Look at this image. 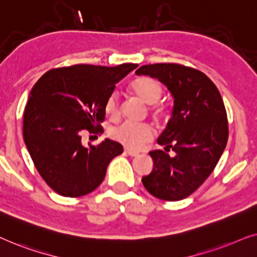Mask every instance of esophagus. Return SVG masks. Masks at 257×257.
I'll return each mask as SVG.
<instances>
[{"label":"esophagus","mask_w":257,"mask_h":257,"mask_svg":"<svg viewBox=\"0 0 257 257\" xmlns=\"http://www.w3.org/2000/svg\"><path fill=\"white\" fill-rule=\"evenodd\" d=\"M124 152L128 154L129 156H138L139 155V152H135V150H132V149H124Z\"/></svg>","instance_id":"34e87169"}]
</instances>
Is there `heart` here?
Returning <instances> with one entry per match:
<instances>
[{
    "label": "heart",
    "instance_id": "obj_1",
    "mask_svg": "<svg viewBox=\"0 0 257 257\" xmlns=\"http://www.w3.org/2000/svg\"><path fill=\"white\" fill-rule=\"evenodd\" d=\"M129 89L143 103L149 104V112L156 121L164 122L170 117L172 108L168 103L160 101L163 94V87L159 81L149 76L135 78L129 85ZM105 112L115 118L119 115L118 97L115 93L109 95L104 104ZM114 140L129 149H140L154 138V129L148 123H138L126 121L111 132Z\"/></svg>",
    "mask_w": 257,
    "mask_h": 257
}]
</instances>
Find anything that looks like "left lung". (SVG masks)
Masks as SVG:
<instances>
[{
  "label": "left lung",
  "instance_id": "8db88e82",
  "mask_svg": "<svg viewBox=\"0 0 257 257\" xmlns=\"http://www.w3.org/2000/svg\"><path fill=\"white\" fill-rule=\"evenodd\" d=\"M138 75L155 77L174 96L173 117L157 140L164 150H153L154 169L142 179L153 196L180 201L208 179L228 141L227 111L214 82L179 63L147 64ZM172 149L176 155H169Z\"/></svg>",
  "mask_w": 257,
  "mask_h": 257
}]
</instances>
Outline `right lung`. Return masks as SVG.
Instances as JSON below:
<instances>
[{"label":"right lung","instance_id":"right-lung-1","mask_svg":"<svg viewBox=\"0 0 257 257\" xmlns=\"http://www.w3.org/2000/svg\"><path fill=\"white\" fill-rule=\"evenodd\" d=\"M138 64H75L54 68L39 78L23 114V138L37 172L57 194L80 197L96 189L107 167L123 152L104 140L83 147L82 133H103L104 104L115 84Z\"/></svg>","mask_w":257,"mask_h":257}]
</instances>
